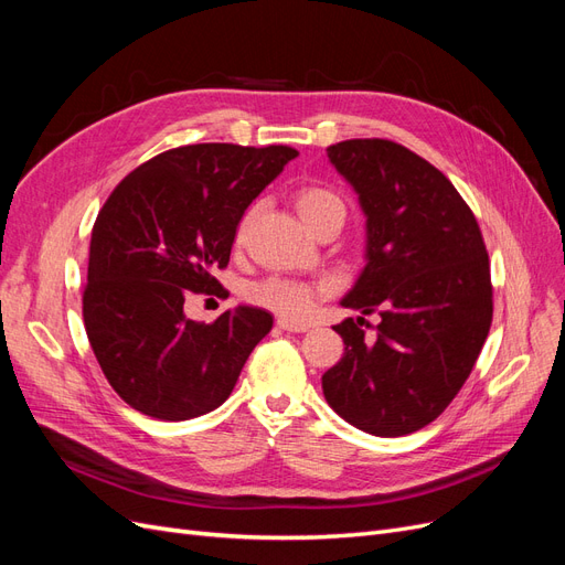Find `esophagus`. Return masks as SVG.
<instances>
[{"label": "esophagus", "mask_w": 565, "mask_h": 565, "mask_svg": "<svg viewBox=\"0 0 565 565\" xmlns=\"http://www.w3.org/2000/svg\"><path fill=\"white\" fill-rule=\"evenodd\" d=\"M276 324H278L280 330H285V332H306V330H309V324L292 322V320H287V318H278Z\"/></svg>", "instance_id": "obj_1"}]
</instances>
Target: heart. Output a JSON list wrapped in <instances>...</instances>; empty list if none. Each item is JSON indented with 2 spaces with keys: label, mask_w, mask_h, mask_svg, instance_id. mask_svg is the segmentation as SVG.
<instances>
[{
  "label": "heart",
  "mask_w": 565,
  "mask_h": 565,
  "mask_svg": "<svg viewBox=\"0 0 565 565\" xmlns=\"http://www.w3.org/2000/svg\"><path fill=\"white\" fill-rule=\"evenodd\" d=\"M295 207H297L303 224L309 226V231L322 218L347 214V204H344V200H341V195L337 191H332V188L318 185V183H309V185L299 188V191L295 193ZM254 212H256V207H249L243 214V218L237 221L235 243L245 241L247 228L254 218ZM328 292H330V287L322 282L266 278L249 289V299L287 320H303L313 313L316 301Z\"/></svg>",
  "instance_id": "b5f03b06"
}]
</instances>
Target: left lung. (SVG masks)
Returning a JSON list of instances; mask_svg holds the SVG:
<instances>
[{"mask_svg": "<svg viewBox=\"0 0 565 565\" xmlns=\"http://www.w3.org/2000/svg\"><path fill=\"white\" fill-rule=\"evenodd\" d=\"M328 158L367 216V264L341 299L380 312L334 324L341 361L322 374L337 415L372 436L431 424L465 386L492 322L490 262L469 204L438 169L388 139H351Z\"/></svg>", "mask_w": 565, "mask_h": 565, "instance_id": "left-lung-1", "label": "left lung"}]
</instances>
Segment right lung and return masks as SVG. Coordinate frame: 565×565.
Returning a JSON list of instances; mask_svg holds the SVG:
<instances>
[{
  "label": "right lung",
  "mask_w": 565,
  "mask_h": 565,
  "mask_svg": "<svg viewBox=\"0 0 565 565\" xmlns=\"http://www.w3.org/2000/svg\"><path fill=\"white\" fill-rule=\"evenodd\" d=\"M299 152L289 146L195 143L164 150L115 185L92 231L82 316L117 396L183 422L224 403L273 316L237 306L188 320V295H210L237 221Z\"/></svg>",
  "instance_id": "1"
}]
</instances>
